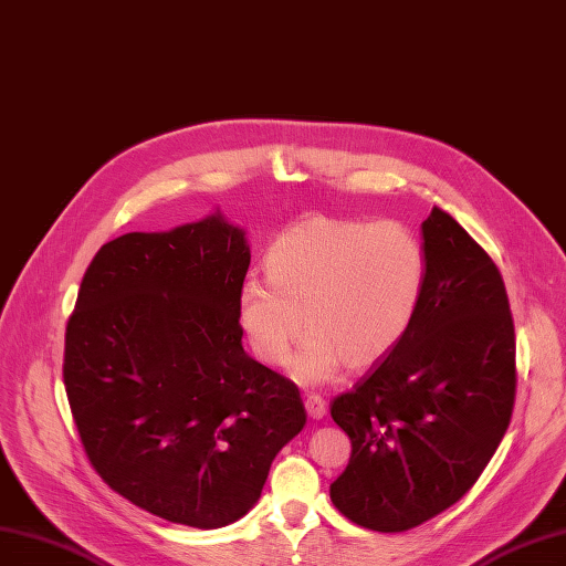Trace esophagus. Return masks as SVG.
<instances>
[{"label": "esophagus", "mask_w": 566, "mask_h": 566, "mask_svg": "<svg viewBox=\"0 0 566 566\" xmlns=\"http://www.w3.org/2000/svg\"><path fill=\"white\" fill-rule=\"evenodd\" d=\"M305 411L312 421H322L326 416V402L322 396H316V392H310L305 398Z\"/></svg>", "instance_id": "1"}]
</instances>
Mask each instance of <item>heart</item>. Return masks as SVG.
Masks as SVG:
<instances>
[{
	"label": "heart",
	"instance_id": "heart-1",
	"mask_svg": "<svg viewBox=\"0 0 566 566\" xmlns=\"http://www.w3.org/2000/svg\"><path fill=\"white\" fill-rule=\"evenodd\" d=\"M268 282L248 280L238 318L259 360L280 365L310 331L293 377L324 384L347 363L365 370L398 347L421 307L423 242L400 222L312 214L286 227L263 256Z\"/></svg>",
	"mask_w": 566,
	"mask_h": 566
}]
</instances>
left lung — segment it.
<instances>
[{
	"label": "left lung",
	"mask_w": 566,
	"mask_h": 566,
	"mask_svg": "<svg viewBox=\"0 0 566 566\" xmlns=\"http://www.w3.org/2000/svg\"><path fill=\"white\" fill-rule=\"evenodd\" d=\"M426 289L402 342L331 405L352 458L331 500L405 532L453 506L497 451L515 398V333L497 265L455 219L421 224Z\"/></svg>",
	"instance_id": "left-lung-1"
}]
</instances>
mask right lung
I'll use <instances>...</instances> for the list:
<instances>
[{
	"label": "right lung",
	"mask_w": 566,
	"mask_h": 566,
	"mask_svg": "<svg viewBox=\"0 0 566 566\" xmlns=\"http://www.w3.org/2000/svg\"><path fill=\"white\" fill-rule=\"evenodd\" d=\"M244 229L212 214L96 252L66 324L64 386L99 476L168 523L217 530L261 497L307 413L242 349Z\"/></svg>",
	"instance_id": "add662e5"
}]
</instances>
